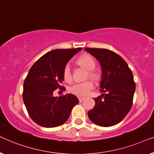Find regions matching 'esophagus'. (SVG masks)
Masks as SVG:
<instances>
[{
  "mask_svg": "<svg viewBox=\"0 0 154 154\" xmlns=\"http://www.w3.org/2000/svg\"><path fill=\"white\" fill-rule=\"evenodd\" d=\"M78 99H79V101L80 102V103H81V102H82L83 100H85V98H82V97H79V98H78Z\"/></svg>",
  "mask_w": 154,
  "mask_h": 154,
  "instance_id": "1",
  "label": "esophagus"
}]
</instances>
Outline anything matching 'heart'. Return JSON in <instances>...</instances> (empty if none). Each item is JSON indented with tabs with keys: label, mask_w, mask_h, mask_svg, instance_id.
Listing matches in <instances>:
<instances>
[{
	"label": "heart",
	"mask_w": 154,
	"mask_h": 154,
	"mask_svg": "<svg viewBox=\"0 0 154 154\" xmlns=\"http://www.w3.org/2000/svg\"><path fill=\"white\" fill-rule=\"evenodd\" d=\"M78 63L87 70L88 72L89 77L94 79H97L98 76L96 73L93 72L96 68V63L93 59L91 56L88 55H84L78 60ZM63 77L65 81L70 82L72 79L71 75L70 67L69 65H66L64 67L63 71ZM94 88V84L91 81H86L81 83H76L72 85L69 88V91L71 94L76 95L77 96H86L89 94L93 88Z\"/></svg>",
	"instance_id": "b5f03b06"
}]
</instances>
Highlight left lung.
I'll return each mask as SVG.
<instances>
[{
  "instance_id": "obj_1",
  "label": "left lung",
  "mask_w": 154,
  "mask_h": 154,
  "mask_svg": "<svg viewBox=\"0 0 154 154\" xmlns=\"http://www.w3.org/2000/svg\"><path fill=\"white\" fill-rule=\"evenodd\" d=\"M101 66L100 83L101 96L94 98V109L88 112L90 120L103 127L112 126L121 122L133 105L135 83L126 62L114 51L107 49L85 48Z\"/></svg>"
}]
</instances>
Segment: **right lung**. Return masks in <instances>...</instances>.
<instances>
[{
	"label": "right lung",
	"instance_id": "obj_1",
	"mask_svg": "<svg viewBox=\"0 0 154 154\" xmlns=\"http://www.w3.org/2000/svg\"><path fill=\"white\" fill-rule=\"evenodd\" d=\"M82 49L50 51L39 58L30 69L23 82V100L30 117L40 126L54 128L63 124L73 107L79 103L75 95L54 97L53 92L58 88L64 90L61 86L64 67Z\"/></svg>",
	"mask_w": 154,
	"mask_h": 154
}]
</instances>
